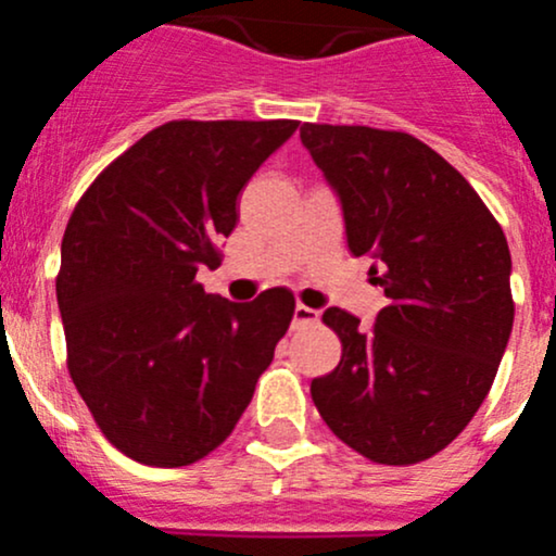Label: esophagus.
Returning <instances> with one entry per match:
<instances>
[{
    "label": "esophagus",
    "instance_id": "esophagus-1",
    "mask_svg": "<svg viewBox=\"0 0 556 556\" xmlns=\"http://www.w3.org/2000/svg\"><path fill=\"white\" fill-rule=\"evenodd\" d=\"M316 320H318V311L302 305V302L294 307V324H316Z\"/></svg>",
    "mask_w": 556,
    "mask_h": 556
}]
</instances>
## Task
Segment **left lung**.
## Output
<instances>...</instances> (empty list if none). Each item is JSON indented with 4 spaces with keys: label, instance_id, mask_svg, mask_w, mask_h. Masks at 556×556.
Here are the masks:
<instances>
[{
    "label": "left lung",
    "instance_id": "left-lung-1",
    "mask_svg": "<svg viewBox=\"0 0 556 556\" xmlns=\"http://www.w3.org/2000/svg\"><path fill=\"white\" fill-rule=\"evenodd\" d=\"M345 216L348 249L375 260L388 305L369 329L324 313L342 358L311 382L337 439L382 466L442 452L488 399L514 324L511 254L477 190L402 130L300 128Z\"/></svg>",
    "mask_w": 556,
    "mask_h": 556
}]
</instances>
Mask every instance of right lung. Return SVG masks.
<instances>
[{
	"label": "right lung",
	"instance_id": "obj_1",
	"mask_svg": "<svg viewBox=\"0 0 556 556\" xmlns=\"http://www.w3.org/2000/svg\"><path fill=\"white\" fill-rule=\"evenodd\" d=\"M296 119H170L85 190L55 278L66 366L123 455L190 466L219 447L294 316L289 289L254 302L205 294L238 194Z\"/></svg>",
	"mask_w": 556,
	"mask_h": 556
}]
</instances>
